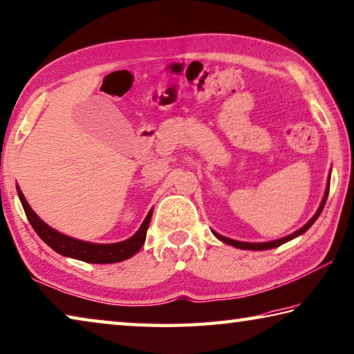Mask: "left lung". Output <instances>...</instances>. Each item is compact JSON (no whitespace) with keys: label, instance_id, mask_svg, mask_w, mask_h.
I'll return each instance as SVG.
<instances>
[{"label":"left lung","instance_id":"8db88e82","mask_svg":"<svg viewBox=\"0 0 354 354\" xmlns=\"http://www.w3.org/2000/svg\"><path fill=\"white\" fill-rule=\"evenodd\" d=\"M328 192H330V183H328V187H326V190H325V196H324V199H322V204H320L319 210L316 212V215H314V216L311 218V220L305 224L304 227L299 229V230H295L294 234L285 236V239H280V240H275V241H269V243H243V241H236V240L226 239V236H223V235L216 234V232H214V234H215L216 239H220L223 243H227V244H230V246L239 248V249H248V250H266V249L279 248V246H281V244H283V243H286V241H289V240L295 239V236H299V235H301V234H305L306 230L313 226V223L317 220L320 214H322V210H324V207H325V203H326V198H328Z\"/></svg>","mask_w":354,"mask_h":354}]
</instances>
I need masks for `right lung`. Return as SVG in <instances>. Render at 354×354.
Instances as JSON below:
<instances>
[{"label": "right lung", "mask_w": 354, "mask_h": 354, "mask_svg": "<svg viewBox=\"0 0 354 354\" xmlns=\"http://www.w3.org/2000/svg\"><path fill=\"white\" fill-rule=\"evenodd\" d=\"M18 190V195H20L24 214L28 216L30 226L34 227L38 236L48 244V246L53 248L55 252H59L65 257H71V259H77L86 263H97V265H106V263H118L130 259L139 249L142 248L147 236V229H149V224L151 220V214L149 215L142 223V226L134 234L131 239L125 241L114 243V244H93L86 241H80L75 239H69V236L63 235L57 230L50 229L46 223H43L40 218L35 215V212L30 209V205L24 199V195L21 194L20 189Z\"/></svg>", "instance_id": "1"}]
</instances>
